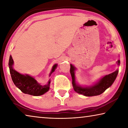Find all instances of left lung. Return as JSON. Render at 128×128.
I'll return each mask as SVG.
<instances>
[{"label": "left lung", "instance_id": "8db88e82", "mask_svg": "<svg viewBox=\"0 0 128 128\" xmlns=\"http://www.w3.org/2000/svg\"><path fill=\"white\" fill-rule=\"evenodd\" d=\"M117 62L119 66L120 64V60H118ZM76 69V68H75V66H73L72 64H70V72L72 78L73 88H74L76 92L86 96H96V95H99L102 94L107 88H110L112 85L118 73V69L115 72L103 77L94 85L83 87V86H80L76 83L74 73Z\"/></svg>", "mask_w": 128, "mask_h": 128}]
</instances>
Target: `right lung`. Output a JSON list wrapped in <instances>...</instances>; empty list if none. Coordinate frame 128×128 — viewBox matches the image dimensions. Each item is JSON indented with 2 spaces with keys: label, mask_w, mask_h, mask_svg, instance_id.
Instances as JSON below:
<instances>
[{
  "label": "right lung",
  "mask_w": 128,
  "mask_h": 128,
  "mask_svg": "<svg viewBox=\"0 0 128 128\" xmlns=\"http://www.w3.org/2000/svg\"><path fill=\"white\" fill-rule=\"evenodd\" d=\"M13 65H14V60L10 55V56L8 66H9L12 80L15 86L22 92L33 96H40L44 94L49 90L50 84L51 82L50 80H49L47 85H42L30 76L22 74L17 72L13 68ZM57 66L58 65L56 64L53 66L51 72L50 73V76L55 71Z\"/></svg>",
  "instance_id": "obj_1"
}]
</instances>
